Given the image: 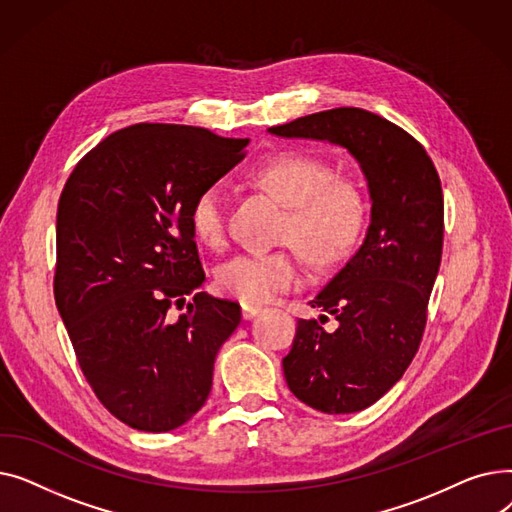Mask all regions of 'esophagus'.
Returning a JSON list of instances; mask_svg holds the SVG:
<instances>
[{"instance_id": "obj_1", "label": "esophagus", "mask_w": 512, "mask_h": 512, "mask_svg": "<svg viewBox=\"0 0 512 512\" xmlns=\"http://www.w3.org/2000/svg\"><path fill=\"white\" fill-rule=\"evenodd\" d=\"M259 311H261V307H257V305L242 303V319H253Z\"/></svg>"}]
</instances>
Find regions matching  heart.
Wrapping results in <instances>:
<instances>
[{"label": "heart", "mask_w": 512, "mask_h": 512, "mask_svg": "<svg viewBox=\"0 0 512 512\" xmlns=\"http://www.w3.org/2000/svg\"><path fill=\"white\" fill-rule=\"evenodd\" d=\"M257 178L290 207L284 238L297 242L311 261L326 265L353 245L363 222L361 199L355 188L334 182V170L324 159L299 151L278 153L257 170ZM188 222L203 245L224 247L228 195L222 182L201 188L188 209ZM215 280L230 297L259 305L299 288L305 267L290 251H249L222 263Z\"/></svg>", "instance_id": "b5f03b06"}]
</instances>
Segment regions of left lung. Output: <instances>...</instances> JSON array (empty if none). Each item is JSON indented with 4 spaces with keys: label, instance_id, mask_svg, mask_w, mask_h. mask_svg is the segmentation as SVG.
<instances>
[{
    "label": "left lung",
    "instance_id": "8db88e82",
    "mask_svg": "<svg viewBox=\"0 0 512 512\" xmlns=\"http://www.w3.org/2000/svg\"><path fill=\"white\" fill-rule=\"evenodd\" d=\"M282 139H313L351 153L367 180L371 215L359 251L311 307L334 315L299 319L282 359L290 392L328 415L380 400L411 365L427 321L444 238L440 176L409 132L361 107L303 116L267 128Z\"/></svg>",
    "mask_w": 512,
    "mask_h": 512
}]
</instances>
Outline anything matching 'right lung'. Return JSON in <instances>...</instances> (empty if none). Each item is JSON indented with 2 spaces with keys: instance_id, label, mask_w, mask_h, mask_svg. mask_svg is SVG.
Listing matches in <instances>:
<instances>
[{
  "instance_id": "add662e5",
  "label": "right lung",
  "mask_w": 512,
  "mask_h": 512,
  "mask_svg": "<svg viewBox=\"0 0 512 512\" xmlns=\"http://www.w3.org/2000/svg\"><path fill=\"white\" fill-rule=\"evenodd\" d=\"M247 145L199 126L134 124L80 159L62 191L56 305L101 405L141 432H170L205 405L215 355L240 324L238 303L199 290L188 209ZM184 304L174 320L169 309Z\"/></svg>"
}]
</instances>
